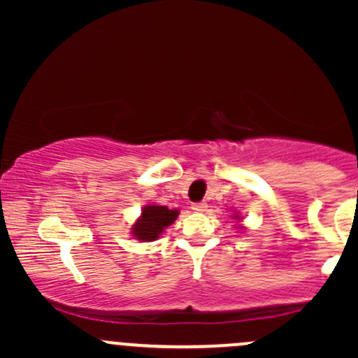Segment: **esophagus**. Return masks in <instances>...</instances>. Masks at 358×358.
Returning <instances> with one entry per match:
<instances>
[{
	"mask_svg": "<svg viewBox=\"0 0 358 358\" xmlns=\"http://www.w3.org/2000/svg\"><path fill=\"white\" fill-rule=\"evenodd\" d=\"M192 210H193V212H205V210H207V203H205V202H196V203H193V205H192Z\"/></svg>",
	"mask_w": 358,
	"mask_h": 358,
	"instance_id": "obj_1",
	"label": "esophagus"
}]
</instances>
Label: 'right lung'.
<instances>
[{
  "label": "right lung",
  "instance_id": "right-lung-1",
  "mask_svg": "<svg viewBox=\"0 0 358 358\" xmlns=\"http://www.w3.org/2000/svg\"><path fill=\"white\" fill-rule=\"evenodd\" d=\"M178 210H170L162 205H148L141 212V219L133 227L134 237L139 241H155L163 229L171 225L176 220Z\"/></svg>",
  "mask_w": 358,
  "mask_h": 358
}]
</instances>
